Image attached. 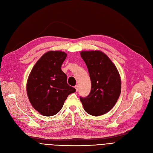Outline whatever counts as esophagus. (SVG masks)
Wrapping results in <instances>:
<instances>
[{"label": "esophagus", "instance_id": "34e87169", "mask_svg": "<svg viewBox=\"0 0 153 153\" xmlns=\"http://www.w3.org/2000/svg\"><path fill=\"white\" fill-rule=\"evenodd\" d=\"M75 89H76V91L77 92V91H78V85H75Z\"/></svg>", "mask_w": 153, "mask_h": 153}]
</instances>
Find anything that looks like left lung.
<instances>
[{
	"label": "left lung",
	"mask_w": 153,
	"mask_h": 153,
	"mask_svg": "<svg viewBox=\"0 0 153 153\" xmlns=\"http://www.w3.org/2000/svg\"><path fill=\"white\" fill-rule=\"evenodd\" d=\"M91 80V91L86 97H80L84 110L98 117L109 112L121 93V78L117 67L106 54L100 51H82Z\"/></svg>",
	"instance_id": "obj_1"
}]
</instances>
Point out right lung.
<instances>
[{
    "label": "right lung",
    "mask_w": 153,
    "mask_h": 153,
    "mask_svg": "<svg viewBox=\"0 0 153 153\" xmlns=\"http://www.w3.org/2000/svg\"><path fill=\"white\" fill-rule=\"evenodd\" d=\"M67 54L49 51L36 62L26 84L29 101L37 111L45 117L56 114L62 109L68 95L76 89L67 83V76L61 65Z\"/></svg>",
    "instance_id": "right-lung-1"
}]
</instances>
